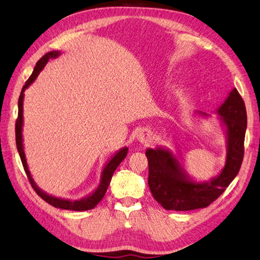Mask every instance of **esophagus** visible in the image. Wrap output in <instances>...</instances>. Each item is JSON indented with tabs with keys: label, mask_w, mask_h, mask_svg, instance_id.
<instances>
[{
	"label": "esophagus",
	"mask_w": 260,
	"mask_h": 260,
	"mask_svg": "<svg viewBox=\"0 0 260 260\" xmlns=\"http://www.w3.org/2000/svg\"><path fill=\"white\" fill-rule=\"evenodd\" d=\"M137 140L141 143L146 144V143L150 142V140H152V133H150V131H148V129H142L138 132Z\"/></svg>",
	"instance_id": "esophagus-1"
}]
</instances>
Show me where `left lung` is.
<instances>
[{"label": "left lung", "instance_id": "8db88e82", "mask_svg": "<svg viewBox=\"0 0 260 260\" xmlns=\"http://www.w3.org/2000/svg\"><path fill=\"white\" fill-rule=\"evenodd\" d=\"M226 138L225 166L209 180H196L187 173L183 158L170 148L156 146L146 149L148 160V186L155 201L168 210L186 212L205 208L216 201L237 176L244 158V141L247 128L245 103L236 88L217 108ZM195 117H210L195 111Z\"/></svg>", "mask_w": 260, "mask_h": 260}]
</instances>
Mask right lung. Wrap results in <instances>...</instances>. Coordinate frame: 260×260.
Instances as JSON below:
<instances>
[{
  "mask_svg": "<svg viewBox=\"0 0 260 260\" xmlns=\"http://www.w3.org/2000/svg\"><path fill=\"white\" fill-rule=\"evenodd\" d=\"M61 52L59 51H51L46 53L45 55L42 57L40 61L36 63L34 71L32 75L29 76L28 80L26 81L25 85L23 86L21 95L19 98V115H17V119H16V125H15V140H16V147L17 150H19L20 157L22 160V164L24 170H25V173L27 175V178L31 183L32 187L34 188V190L36 191L42 199H44L46 203H48L52 206L56 207V208H62V209H70V210H76V212H83V210H88V209H93L96 205H98L103 197H104L105 192L108 188V185L111 183V179L113 177V174L115 172V170L117 168V166L122 162V160H124V158L127 156L128 153V148L124 146L120 148L119 150L114 154L111 159L108 160L106 164L104 165L101 173V180L99 186L96 188L89 192V194L85 197H83L81 199H76V201H72V199H66V198H61V197H55L53 195L47 194L44 190H42L40 187L36 185V183L34 182V179L31 175V172L28 170V165L26 161V157H25V153H24V144H23V124H24V119H23V101H24V92L25 89L29 87V85H32L33 82L38 78L39 74L42 72V70L44 69V66L47 64V62L50 61L52 58H56L57 56H59Z\"/></svg>",
  "mask_w": 260,
  "mask_h": 260,
  "instance_id": "1",
  "label": "right lung"
}]
</instances>
